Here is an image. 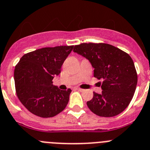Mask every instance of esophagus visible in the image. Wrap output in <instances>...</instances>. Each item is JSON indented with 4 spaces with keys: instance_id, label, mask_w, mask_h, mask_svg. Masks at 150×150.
Masks as SVG:
<instances>
[{
    "instance_id": "obj_1",
    "label": "esophagus",
    "mask_w": 150,
    "mask_h": 150,
    "mask_svg": "<svg viewBox=\"0 0 150 150\" xmlns=\"http://www.w3.org/2000/svg\"><path fill=\"white\" fill-rule=\"evenodd\" d=\"M76 90H79V91H81V92H83V89H81V88H79V87H76Z\"/></svg>"
}]
</instances>
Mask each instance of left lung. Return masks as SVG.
I'll return each mask as SVG.
<instances>
[{"label":"left lung","instance_id":"left-lung-1","mask_svg":"<svg viewBox=\"0 0 150 150\" xmlns=\"http://www.w3.org/2000/svg\"><path fill=\"white\" fill-rule=\"evenodd\" d=\"M73 51L90 60L94 77L102 80V93L93 92V98L87 102L89 109L99 117L120 114L129 106L137 87V74L132 57L106 43H81Z\"/></svg>","mask_w":150,"mask_h":150}]
</instances>
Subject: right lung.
I'll return each mask as SVG.
<instances>
[{"mask_svg":"<svg viewBox=\"0 0 150 150\" xmlns=\"http://www.w3.org/2000/svg\"><path fill=\"white\" fill-rule=\"evenodd\" d=\"M74 45L46 47L25 54L14 70L16 93L30 113L43 118L53 117L67 107L71 89L53 87L54 76L61 72L64 60Z\"/></svg>","mask_w":150,"mask_h":150,"instance_id":"right-lung-1","label":"right lung"}]
</instances>
